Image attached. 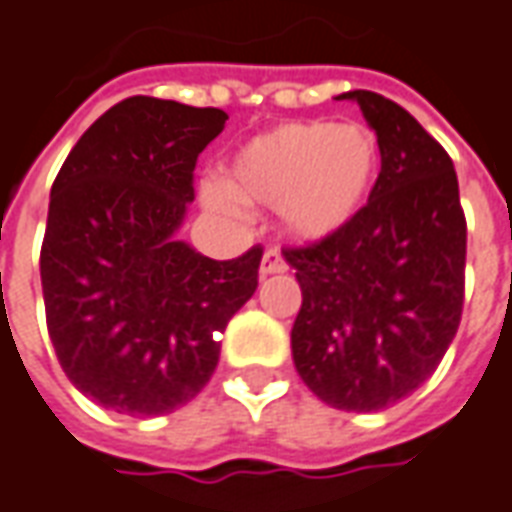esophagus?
<instances>
[{
	"mask_svg": "<svg viewBox=\"0 0 512 512\" xmlns=\"http://www.w3.org/2000/svg\"><path fill=\"white\" fill-rule=\"evenodd\" d=\"M284 270H287V262H284L281 250H267L262 256V264H259V273H262V276H276V273H284Z\"/></svg>",
	"mask_w": 512,
	"mask_h": 512,
	"instance_id": "esophagus-1",
	"label": "esophagus"
}]
</instances>
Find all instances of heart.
I'll return each instance as SVG.
<instances>
[{"mask_svg":"<svg viewBox=\"0 0 512 512\" xmlns=\"http://www.w3.org/2000/svg\"><path fill=\"white\" fill-rule=\"evenodd\" d=\"M382 172V150L365 125L284 122L242 144L222 169V186H203L211 209H278L284 231L320 242L343 231L368 206Z\"/></svg>","mask_w":512,"mask_h":512,"instance_id":"obj_1","label":"heart"}]
</instances>
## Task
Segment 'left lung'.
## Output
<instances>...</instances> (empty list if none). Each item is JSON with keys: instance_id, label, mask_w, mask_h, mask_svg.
Masks as SVG:
<instances>
[{"instance_id": "obj_1", "label": "left lung", "mask_w": 512, "mask_h": 512, "mask_svg": "<svg viewBox=\"0 0 512 512\" xmlns=\"http://www.w3.org/2000/svg\"><path fill=\"white\" fill-rule=\"evenodd\" d=\"M379 139L382 172L343 231L284 250L301 284L292 359L334 410L376 412L435 373L460 326L465 214L449 153L401 105L348 91Z\"/></svg>"}]
</instances>
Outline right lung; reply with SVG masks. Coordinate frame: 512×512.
<instances>
[{"label": "right lung", "instance_id": "right-lung-1", "mask_svg": "<svg viewBox=\"0 0 512 512\" xmlns=\"http://www.w3.org/2000/svg\"><path fill=\"white\" fill-rule=\"evenodd\" d=\"M220 108L128 97L63 161L41 245L47 329L69 382L105 410L167 415L206 387L220 334L259 287L262 248L217 262L178 239Z\"/></svg>", "mask_w": 512, "mask_h": 512}]
</instances>
